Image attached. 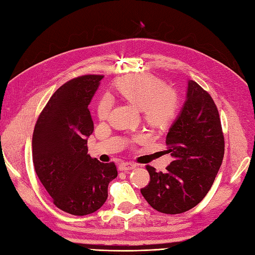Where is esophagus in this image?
<instances>
[{"instance_id": "obj_1", "label": "esophagus", "mask_w": 255, "mask_h": 255, "mask_svg": "<svg viewBox=\"0 0 255 255\" xmlns=\"http://www.w3.org/2000/svg\"><path fill=\"white\" fill-rule=\"evenodd\" d=\"M136 167H137V164L132 163V162H123V163L119 164V170L125 171V172L133 170V169H136Z\"/></svg>"}]
</instances>
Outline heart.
<instances>
[{"label":"heart","mask_w":255,"mask_h":255,"mask_svg":"<svg viewBox=\"0 0 255 255\" xmlns=\"http://www.w3.org/2000/svg\"><path fill=\"white\" fill-rule=\"evenodd\" d=\"M116 89L128 103L138 108L143 117L152 126H163L174 116L176 97L166 90L164 83L150 74H137L123 78L116 83ZM113 101L105 95L97 106V115L106 119L112 110Z\"/></svg>","instance_id":"heart-1"}]
</instances>
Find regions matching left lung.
Returning <instances> with one entry per match:
<instances>
[{
  "label": "left lung",
  "instance_id": "1",
  "mask_svg": "<svg viewBox=\"0 0 255 255\" xmlns=\"http://www.w3.org/2000/svg\"><path fill=\"white\" fill-rule=\"evenodd\" d=\"M165 143L173 161L164 173L147 165L150 183L141 188V194L160 213L182 214L207 195L225 153L217 107L193 80L187 81L185 102L169 129Z\"/></svg>",
  "mask_w": 255,
  "mask_h": 255
}]
</instances>
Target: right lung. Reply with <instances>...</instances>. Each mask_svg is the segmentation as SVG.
Masks as SVG:
<instances>
[{
	"label": "right lung",
	"instance_id": "add662e5",
	"mask_svg": "<svg viewBox=\"0 0 255 255\" xmlns=\"http://www.w3.org/2000/svg\"><path fill=\"white\" fill-rule=\"evenodd\" d=\"M102 75H83L59 88L41 112L32 134L35 171L58 208L75 216L100 209L116 165L88 153L94 130L89 105Z\"/></svg>",
	"mask_w": 255,
	"mask_h": 255
}]
</instances>
